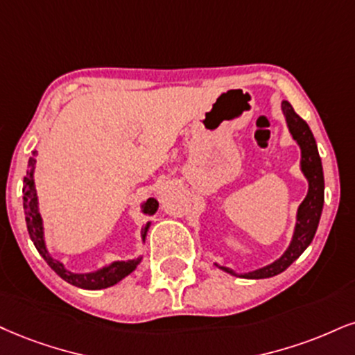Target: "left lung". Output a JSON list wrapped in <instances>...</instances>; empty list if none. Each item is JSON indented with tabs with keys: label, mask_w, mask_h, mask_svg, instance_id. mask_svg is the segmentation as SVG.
<instances>
[{
	"label": "left lung",
	"mask_w": 355,
	"mask_h": 355,
	"mask_svg": "<svg viewBox=\"0 0 355 355\" xmlns=\"http://www.w3.org/2000/svg\"><path fill=\"white\" fill-rule=\"evenodd\" d=\"M282 110L284 118H286L288 130H290L293 139L298 143L301 150V171H303L304 178L308 179V194H306L304 200L298 207L296 225L295 232H293L291 242L278 260L263 266V268L248 271V273H235L232 268H227V266H220L216 263V266H218L220 270H224L227 273L239 278H271L286 270L288 266H290L293 261L309 247V243L313 242L314 234H316L319 225V218H321L322 205H324V174H322V164L318 153L316 139H314L308 123H306L298 113L293 110L290 102L283 100Z\"/></svg>",
	"instance_id": "obj_1"
}]
</instances>
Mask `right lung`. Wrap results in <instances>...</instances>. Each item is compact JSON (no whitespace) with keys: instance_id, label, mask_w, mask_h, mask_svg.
Returning a JSON list of instances; mask_svg holds the SVG:
<instances>
[{"instance_id":"right-lung-1","label":"right lung","mask_w":355,"mask_h":355,"mask_svg":"<svg viewBox=\"0 0 355 355\" xmlns=\"http://www.w3.org/2000/svg\"><path fill=\"white\" fill-rule=\"evenodd\" d=\"M36 155L37 151H33V156L29 157L28 163V173L24 176V186H23V205H24V216H26V225H28L29 237L33 240L34 247L37 248V252L41 253V257L46 260V263L51 266L52 270L59 275L60 278L65 279L67 283L73 284L77 288H84V290H103V288L113 286L118 282H121L125 277H128L131 271L139 265L143 257L135 258V260H126V261H112L110 265L103 266L97 271H90V273H72L65 268L64 263H60L59 260L51 257V253L47 252L46 240H44V225H42V217L39 214V202H37V194H36V184H34V169H36ZM157 200L155 198H150L146 202H143L141 211L148 216H153L157 211ZM151 222H148L146 225L141 229V239L144 242L146 239L148 230H150Z\"/></svg>"}]
</instances>
